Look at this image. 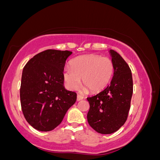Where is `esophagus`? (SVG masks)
Returning a JSON list of instances; mask_svg holds the SVG:
<instances>
[{
	"instance_id": "esophagus-1",
	"label": "esophagus",
	"mask_w": 160,
	"mask_h": 160,
	"mask_svg": "<svg viewBox=\"0 0 160 160\" xmlns=\"http://www.w3.org/2000/svg\"><path fill=\"white\" fill-rule=\"evenodd\" d=\"M83 98H84V97H83L82 95H78V96H77V101H81V100H82Z\"/></svg>"
}]
</instances>
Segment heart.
Here are the masks:
<instances>
[{"label":"heart","instance_id":"heart-1","mask_svg":"<svg viewBox=\"0 0 160 160\" xmlns=\"http://www.w3.org/2000/svg\"><path fill=\"white\" fill-rule=\"evenodd\" d=\"M113 64L108 57L97 54L79 57L71 62V68L65 67L63 78L66 86L78 90L82 83L90 92L101 91L110 82L113 75Z\"/></svg>","mask_w":160,"mask_h":160}]
</instances>
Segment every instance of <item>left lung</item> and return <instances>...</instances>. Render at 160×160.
<instances>
[{
	"mask_svg": "<svg viewBox=\"0 0 160 160\" xmlns=\"http://www.w3.org/2000/svg\"><path fill=\"white\" fill-rule=\"evenodd\" d=\"M113 64V76L104 90L88 98L90 110L89 125L102 134L116 132L124 124L130 109L133 94V80L129 67L114 50H109Z\"/></svg>",
	"mask_w": 160,
	"mask_h": 160,
	"instance_id": "left-lung-1",
	"label": "left lung"
}]
</instances>
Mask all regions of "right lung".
Segmentation results:
<instances>
[{"label":"right lung","mask_w":160,"mask_h":160,"mask_svg":"<svg viewBox=\"0 0 160 160\" xmlns=\"http://www.w3.org/2000/svg\"><path fill=\"white\" fill-rule=\"evenodd\" d=\"M70 51L48 49L23 68L20 99L23 116L35 129L49 132L60 124L75 103L76 92L65 89L63 70Z\"/></svg>","instance_id":"obj_1"}]
</instances>
